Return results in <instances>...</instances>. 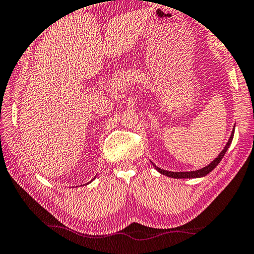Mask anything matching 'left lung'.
Listing matches in <instances>:
<instances>
[{
  "instance_id": "obj_1",
  "label": "left lung",
  "mask_w": 254,
  "mask_h": 254,
  "mask_svg": "<svg viewBox=\"0 0 254 254\" xmlns=\"http://www.w3.org/2000/svg\"><path fill=\"white\" fill-rule=\"evenodd\" d=\"M234 132H235V126H234V128H233V131H232V134H230V137H229V139H228V142L226 143V146L224 147V149L221 150V153L218 155V157L214 158V160L212 161L209 165L204 166V168L199 169V170H196V171H185V172H181V171H180V172H173V171H168V170H163V169L158 168V166L155 165V164L153 163V162H151V163H153L154 168L156 169L157 171L161 173V175L166 176V177H170V178H175V179H195V178H203V177H205V176L209 175V173H210L211 171H213L215 166H217L219 163H220V161L222 160V157L225 156L226 151L228 150L230 143H232V141H233Z\"/></svg>"
}]
</instances>
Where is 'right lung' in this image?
I'll list each match as a JSON object with an SVG mask.
<instances>
[{"mask_svg":"<svg viewBox=\"0 0 254 254\" xmlns=\"http://www.w3.org/2000/svg\"><path fill=\"white\" fill-rule=\"evenodd\" d=\"M93 179H96V177H94V178H93ZM92 181H93V180H91V181H90V183H92ZM90 183H88V184H85V185H89Z\"/></svg>","mask_w":254,"mask_h":254,"instance_id":"obj_1","label":"right lung"}]
</instances>
